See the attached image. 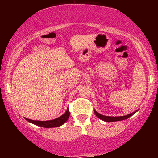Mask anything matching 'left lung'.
I'll list each match as a JSON object with an SVG mask.
<instances>
[{"mask_svg": "<svg viewBox=\"0 0 158 158\" xmlns=\"http://www.w3.org/2000/svg\"><path fill=\"white\" fill-rule=\"evenodd\" d=\"M94 114H96V116H97L98 118L102 119V120H103V121H106V122H116V121L124 120V119L129 118V117H131V116L133 115L134 114L136 113L137 110H136V111L133 112V113L128 114V115L121 116V117H108V116H104V115H102V114H99L98 112L96 111L95 110H94Z\"/></svg>", "mask_w": 158, "mask_h": 158, "instance_id": "1", "label": "left lung"}]
</instances>
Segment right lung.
Instances as JSON below:
<instances>
[{"label":"right lung","instance_id":"right-lung-1","mask_svg":"<svg viewBox=\"0 0 158 158\" xmlns=\"http://www.w3.org/2000/svg\"><path fill=\"white\" fill-rule=\"evenodd\" d=\"M69 117H70V111L68 108L66 110V112L61 115V117H58V118L52 119V120H48V121H39V120H32V119H26V120L28 122L32 123V124H35L38 126L44 127V128H55V127H59L62 126L64 123L68 120Z\"/></svg>","mask_w":158,"mask_h":158}]
</instances>
